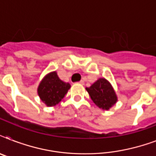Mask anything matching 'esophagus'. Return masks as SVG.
I'll list each match as a JSON object with an SVG mask.
<instances>
[{
    "mask_svg": "<svg viewBox=\"0 0 156 156\" xmlns=\"http://www.w3.org/2000/svg\"><path fill=\"white\" fill-rule=\"evenodd\" d=\"M78 83H80V84H83H83H84V82H83V80H81L80 82H78Z\"/></svg>",
    "mask_w": 156,
    "mask_h": 156,
    "instance_id": "esophagus-1",
    "label": "esophagus"
}]
</instances>
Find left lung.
<instances>
[{
	"label": "left lung",
	"mask_w": 156,
	"mask_h": 156,
	"mask_svg": "<svg viewBox=\"0 0 156 156\" xmlns=\"http://www.w3.org/2000/svg\"><path fill=\"white\" fill-rule=\"evenodd\" d=\"M86 90L95 105L103 110H108L117 100L113 88L104 78H100Z\"/></svg>",
	"instance_id": "obj_1"
}]
</instances>
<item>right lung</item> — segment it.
I'll return each mask as SVG.
<instances>
[{"label":"right lung","mask_w":156,"mask_h":156,"mask_svg":"<svg viewBox=\"0 0 156 156\" xmlns=\"http://www.w3.org/2000/svg\"><path fill=\"white\" fill-rule=\"evenodd\" d=\"M69 88V83H64L59 78L56 72H52L41 81L38 87V94L47 106L52 107L58 104L65 97Z\"/></svg>","instance_id":"1"}]
</instances>
